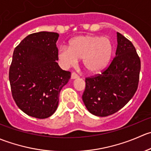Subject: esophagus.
I'll use <instances>...</instances> for the list:
<instances>
[{
  "instance_id": "esophagus-1",
  "label": "esophagus",
  "mask_w": 151,
  "mask_h": 151,
  "mask_svg": "<svg viewBox=\"0 0 151 151\" xmlns=\"http://www.w3.org/2000/svg\"><path fill=\"white\" fill-rule=\"evenodd\" d=\"M77 78H79L78 74H76L75 72H73L72 74H71V79H72V80H74V79H77Z\"/></svg>"
}]
</instances>
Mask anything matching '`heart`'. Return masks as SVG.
Wrapping results in <instances>:
<instances>
[{
	"label": "heart",
	"mask_w": 151,
	"mask_h": 151,
	"mask_svg": "<svg viewBox=\"0 0 151 151\" xmlns=\"http://www.w3.org/2000/svg\"><path fill=\"white\" fill-rule=\"evenodd\" d=\"M68 47H60L58 59L61 65L69 67L83 59L85 69L91 74L103 71L110 62L113 47L110 39L106 36H78L73 38Z\"/></svg>",
	"instance_id": "b5f03b06"
}]
</instances>
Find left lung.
Returning <instances> with one entry per match:
<instances>
[{
  "instance_id": "1",
  "label": "left lung",
  "mask_w": 151,
  "mask_h": 151,
  "mask_svg": "<svg viewBox=\"0 0 151 151\" xmlns=\"http://www.w3.org/2000/svg\"><path fill=\"white\" fill-rule=\"evenodd\" d=\"M115 57L101 74L85 79L83 101L96 116L106 117L123 108L134 95L139 83L140 59L132 42L117 33Z\"/></svg>"
}]
</instances>
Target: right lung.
<instances>
[{"mask_svg": "<svg viewBox=\"0 0 151 151\" xmlns=\"http://www.w3.org/2000/svg\"><path fill=\"white\" fill-rule=\"evenodd\" d=\"M59 34L41 31L25 38L14 49L9 68L12 96L29 116L44 119L54 114L59 94L71 72L57 63Z\"/></svg>", "mask_w": 151, "mask_h": 151, "instance_id": "add662e5", "label": "right lung"}]
</instances>
